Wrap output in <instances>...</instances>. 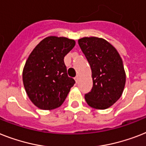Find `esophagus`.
<instances>
[{
    "label": "esophagus",
    "instance_id": "34e87169",
    "mask_svg": "<svg viewBox=\"0 0 146 146\" xmlns=\"http://www.w3.org/2000/svg\"><path fill=\"white\" fill-rule=\"evenodd\" d=\"M75 81H76V82H79V75H77L75 77Z\"/></svg>",
    "mask_w": 146,
    "mask_h": 146
}]
</instances>
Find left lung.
Wrapping results in <instances>:
<instances>
[{
	"label": "left lung",
	"mask_w": 146,
	"mask_h": 146,
	"mask_svg": "<svg viewBox=\"0 0 146 146\" xmlns=\"http://www.w3.org/2000/svg\"><path fill=\"white\" fill-rule=\"evenodd\" d=\"M92 70L93 87L85 99L91 107L106 110L121 98L126 82L122 59L116 48L103 38L82 37L78 40Z\"/></svg>",
	"instance_id": "obj_1"
}]
</instances>
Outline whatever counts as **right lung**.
Instances as JSON below:
<instances>
[{"label": "right lung", "mask_w": 146, "mask_h": 146, "mask_svg": "<svg viewBox=\"0 0 146 146\" xmlns=\"http://www.w3.org/2000/svg\"><path fill=\"white\" fill-rule=\"evenodd\" d=\"M74 40L49 36L41 40L25 62L22 80L25 92L40 110H51L62 105L75 80L68 76L65 55L75 46Z\"/></svg>", "instance_id": "obj_1"}]
</instances>
